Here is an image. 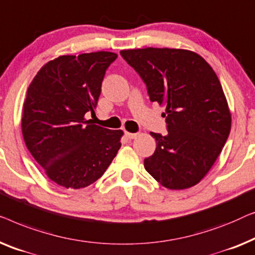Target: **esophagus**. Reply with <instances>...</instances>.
<instances>
[{"label":"esophagus","instance_id":"1","mask_svg":"<svg viewBox=\"0 0 255 255\" xmlns=\"http://www.w3.org/2000/svg\"><path fill=\"white\" fill-rule=\"evenodd\" d=\"M126 137L127 138H129V139H134V138H136L137 137V134H135V132H128V131H126Z\"/></svg>","mask_w":255,"mask_h":255}]
</instances>
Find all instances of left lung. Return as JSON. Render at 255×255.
Listing matches in <instances>:
<instances>
[{"label": "left lung", "instance_id": "obj_1", "mask_svg": "<svg viewBox=\"0 0 255 255\" xmlns=\"http://www.w3.org/2000/svg\"><path fill=\"white\" fill-rule=\"evenodd\" d=\"M144 82L150 102L165 104L167 134L150 132L157 146L144 167L170 189L200 182L220 156L231 129L223 89L207 61L175 48L121 51Z\"/></svg>", "mask_w": 255, "mask_h": 255}]
</instances>
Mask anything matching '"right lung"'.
<instances>
[{"instance_id": "1", "label": "right lung", "mask_w": 255, "mask_h": 255, "mask_svg": "<svg viewBox=\"0 0 255 255\" xmlns=\"http://www.w3.org/2000/svg\"><path fill=\"white\" fill-rule=\"evenodd\" d=\"M111 52L62 55L38 71L27 89L21 131L28 151L47 177L66 188H83L104 174L120 149L123 130L85 120L95 116Z\"/></svg>"}]
</instances>
